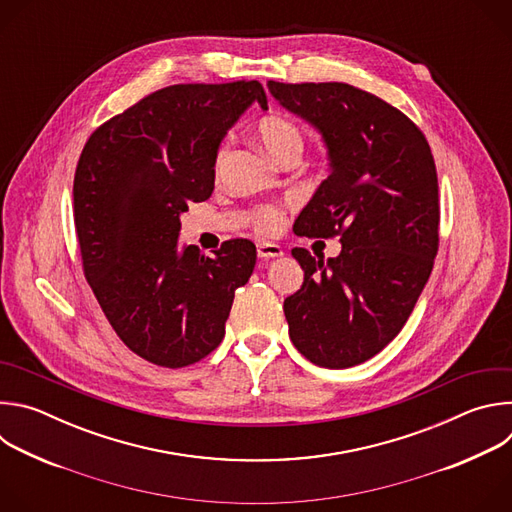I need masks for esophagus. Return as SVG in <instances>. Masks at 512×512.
Instances as JSON below:
<instances>
[{"mask_svg":"<svg viewBox=\"0 0 512 512\" xmlns=\"http://www.w3.org/2000/svg\"><path fill=\"white\" fill-rule=\"evenodd\" d=\"M257 255L261 259H273V257H281L283 249L275 243H257Z\"/></svg>","mask_w":512,"mask_h":512,"instance_id":"1","label":"esophagus"}]
</instances>
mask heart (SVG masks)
Segmentation results:
<instances>
[{"label": "heart", "instance_id": "1", "mask_svg": "<svg viewBox=\"0 0 512 512\" xmlns=\"http://www.w3.org/2000/svg\"><path fill=\"white\" fill-rule=\"evenodd\" d=\"M255 133L259 137V141L265 145V150L277 162H283L289 156H300L304 150V131L300 129L298 123H294L285 115L269 113V115L261 117L257 121ZM229 148H231L229 139L218 143V148L214 152V170L216 172L221 170V166L225 164ZM253 223L259 231L269 233L279 227L281 212L275 206H261V208H257V212L253 216Z\"/></svg>", "mask_w": 512, "mask_h": 512}]
</instances>
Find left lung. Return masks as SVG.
Instances as JSON below:
<instances>
[{
    "mask_svg": "<svg viewBox=\"0 0 512 512\" xmlns=\"http://www.w3.org/2000/svg\"><path fill=\"white\" fill-rule=\"evenodd\" d=\"M324 137L330 176L294 223L300 237H340L328 261L291 249L304 283L285 298L294 346L318 367L348 369L405 326L440 245L429 143L399 109L346 83H267Z\"/></svg>",
    "mask_w": 512,
    "mask_h": 512,
    "instance_id": "left-lung-1",
    "label": "left lung"
}]
</instances>
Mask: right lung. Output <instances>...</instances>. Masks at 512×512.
<instances>
[{"label":"right lung","instance_id":"add662e5","mask_svg":"<svg viewBox=\"0 0 512 512\" xmlns=\"http://www.w3.org/2000/svg\"><path fill=\"white\" fill-rule=\"evenodd\" d=\"M257 81L172 85L97 127L75 172L83 271L109 324L137 356L182 369L225 336L235 289L257 249L231 239L214 251L180 247V214L214 190V152L251 105Z\"/></svg>","mask_w":512,"mask_h":512}]
</instances>
